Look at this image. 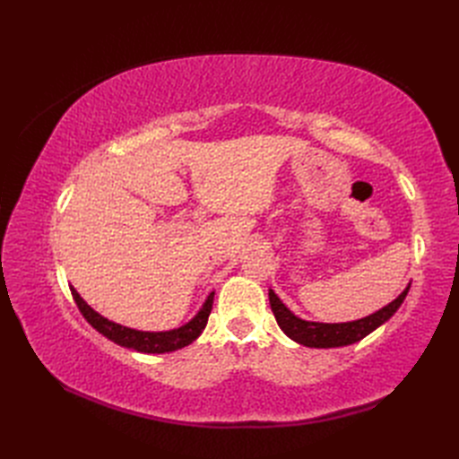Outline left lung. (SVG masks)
<instances>
[{
  "label": "left lung",
  "instance_id": "obj_1",
  "mask_svg": "<svg viewBox=\"0 0 459 459\" xmlns=\"http://www.w3.org/2000/svg\"><path fill=\"white\" fill-rule=\"evenodd\" d=\"M410 290V285L402 290V293L391 302L377 310L371 316H366L356 322H344V324H317V322H307L290 312L285 304L280 300L273 290L270 289V307L275 316V322L283 329L289 339H293L299 344L310 346V349H337V346H346L362 341L371 331L383 325L386 319H391L394 312L400 308V304L404 302Z\"/></svg>",
  "mask_w": 459,
  "mask_h": 459
}]
</instances>
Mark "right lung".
<instances>
[{
	"label": "right lung",
	"mask_w": 459,
	"mask_h": 459,
	"mask_svg": "<svg viewBox=\"0 0 459 459\" xmlns=\"http://www.w3.org/2000/svg\"><path fill=\"white\" fill-rule=\"evenodd\" d=\"M71 293H73V299L76 302L78 310L88 319V324L95 331H100L103 337L124 346V349H132V351L143 352V354H164V352L184 349V346L191 344L206 327L208 316H211L212 302H214V293H211L204 300L203 308L197 312V316L193 317L191 322H187L186 325L178 327V329L137 331V329H130V327H124L120 324L110 322V319L103 317L101 314H97L91 307H88V302L78 295V290L74 287H71Z\"/></svg>",
	"instance_id": "obj_1"
}]
</instances>
